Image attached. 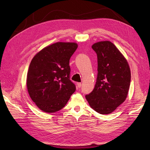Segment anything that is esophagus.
<instances>
[{
	"label": "esophagus",
	"instance_id": "esophagus-1",
	"mask_svg": "<svg viewBox=\"0 0 150 150\" xmlns=\"http://www.w3.org/2000/svg\"><path fill=\"white\" fill-rule=\"evenodd\" d=\"M81 86H82V84L81 83V82H78V83H77V86H78L79 88H80L81 87Z\"/></svg>",
	"mask_w": 150,
	"mask_h": 150
}]
</instances>
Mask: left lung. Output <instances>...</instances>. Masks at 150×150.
<instances>
[{
    "mask_svg": "<svg viewBox=\"0 0 150 150\" xmlns=\"http://www.w3.org/2000/svg\"><path fill=\"white\" fill-rule=\"evenodd\" d=\"M92 49L97 55V77L93 90L86 98L98 113L109 114L126 98L131 72L127 60L112 42L101 41Z\"/></svg>",
    "mask_w": 150,
    "mask_h": 150,
    "instance_id": "1",
    "label": "left lung"
}]
</instances>
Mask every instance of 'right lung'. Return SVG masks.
<instances>
[{"label": "right lung", "mask_w": 150, "mask_h": 150, "mask_svg": "<svg viewBox=\"0 0 150 150\" xmlns=\"http://www.w3.org/2000/svg\"><path fill=\"white\" fill-rule=\"evenodd\" d=\"M74 42H57L35 56L27 75V88L38 108L44 112L61 110L76 90L70 80L69 59L77 48Z\"/></svg>", "instance_id": "add662e5"}]
</instances>
